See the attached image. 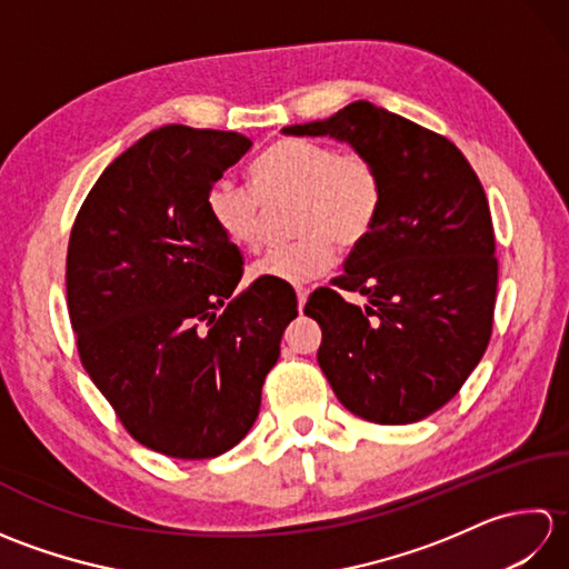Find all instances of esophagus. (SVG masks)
Masks as SVG:
<instances>
[{"instance_id": "34e87169", "label": "esophagus", "mask_w": 569, "mask_h": 569, "mask_svg": "<svg viewBox=\"0 0 569 569\" xmlns=\"http://www.w3.org/2000/svg\"><path fill=\"white\" fill-rule=\"evenodd\" d=\"M296 296H298V310L303 312V308H306V300H308V291H306V288H298Z\"/></svg>"}]
</instances>
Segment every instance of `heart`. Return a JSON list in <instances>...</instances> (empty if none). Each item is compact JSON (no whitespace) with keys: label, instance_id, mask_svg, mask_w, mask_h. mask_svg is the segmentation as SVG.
<instances>
[{"label":"heart","instance_id":"heart-1","mask_svg":"<svg viewBox=\"0 0 569 569\" xmlns=\"http://www.w3.org/2000/svg\"><path fill=\"white\" fill-rule=\"evenodd\" d=\"M251 187L232 178L214 180L208 212L229 244H259L261 202L293 200L291 244L266 251L251 263V281L303 286L335 261V241L345 249L365 244L379 222L383 180L369 156L340 151L312 139H278L251 166Z\"/></svg>","mask_w":569,"mask_h":569}]
</instances>
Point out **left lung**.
<instances>
[{"instance_id": "1", "label": "left lung", "mask_w": 569, "mask_h": 569, "mask_svg": "<svg viewBox=\"0 0 569 569\" xmlns=\"http://www.w3.org/2000/svg\"><path fill=\"white\" fill-rule=\"evenodd\" d=\"M288 137H332L369 156L383 180L379 222L332 286L308 298L318 361L340 403L379 426L428 418L485 357L499 261L489 202L450 139L371 102H352Z\"/></svg>"}]
</instances>
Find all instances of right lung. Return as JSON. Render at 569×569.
Here are the masks:
<instances>
[{
  "instance_id": "right-lung-1",
  "label": "right lung",
  "mask_w": 569,
  "mask_h": 569,
  "mask_svg": "<svg viewBox=\"0 0 569 569\" xmlns=\"http://www.w3.org/2000/svg\"><path fill=\"white\" fill-rule=\"evenodd\" d=\"M251 149L237 131L168 124L104 168L72 224L66 291L84 371L129 435L217 457L259 416L296 293L241 281L208 190ZM281 291V288H276Z\"/></svg>"
}]
</instances>
